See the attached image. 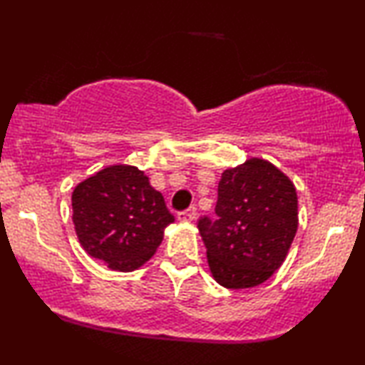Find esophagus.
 Here are the masks:
<instances>
[{"label":"esophagus","mask_w":365,"mask_h":365,"mask_svg":"<svg viewBox=\"0 0 365 365\" xmlns=\"http://www.w3.org/2000/svg\"><path fill=\"white\" fill-rule=\"evenodd\" d=\"M196 214H197V209L191 206V207L184 209V211H179L178 219H179V221H184V222H191V221H194V219H196Z\"/></svg>","instance_id":"34e87169"}]
</instances>
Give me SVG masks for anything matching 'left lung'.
<instances>
[{"mask_svg": "<svg viewBox=\"0 0 365 365\" xmlns=\"http://www.w3.org/2000/svg\"><path fill=\"white\" fill-rule=\"evenodd\" d=\"M216 219L197 221L212 277L227 289L267 281L297 231V194L286 174L252 158L226 169L217 186Z\"/></svg>", "mask_w": 365, "mask_h": 365, "instance_id": "left-lung-1", "label": "left lung"}]
</instances>
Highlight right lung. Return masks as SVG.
I'll return each mask as SVG.
<instances>
[{"mask_svg": "<svg viewBox=\"0 0 365 365\" xmlns=\"http://www.w3.org/2000/svg\"><path fill=\"white\" fill-rule=\"evenodd\" d=\"M73 222L89 256L129 272L149 261L174 222L163 194L134 166H109L73 191Z\"/></svg>", "mask_w": 365, "mask_h": 365, "instance_id": "add662e5", "label": "right lung"}]
</instances>
